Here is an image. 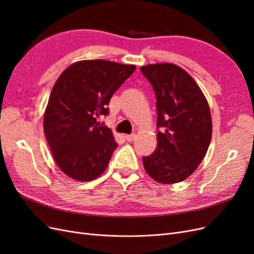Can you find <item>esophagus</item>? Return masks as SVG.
Returning <instances> with one entry per match:
<instances>
[{"label":"esophagus","instance_id":"obj_1","mask_svg":"<svg viewBox=\"0 0 254 254\" xmlns=\"http://www.w3.org/2000/svg\"><path fill=\"white\" fill-rule=\"evenodd\" d=\"M134 137H135V134H126V135H125V139H126V141H128V142L133 141Z\"/></svg>","mask_w":254,"mask_h":254}]
</instances>
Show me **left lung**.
Listing matches in <instances>:
<instances>
[{
	"mask_svg": "<svg viewBox=\"0 0 254 254\" xmlns=\"http://www.w3.org/2000/svg\"><path fill=\"white\" fill-rule=\"evenodd\" d=\"M157 97V149L143 157L146 173L162 184L186 180L201 163L212 137L209 103L193 77L174 64L140 67Z\"/></svg>",
	"mask_w": 254,
	"mask_h": 254,
	"instance_id": "obj_1",
	"label": "left lung"
}]
</instances>
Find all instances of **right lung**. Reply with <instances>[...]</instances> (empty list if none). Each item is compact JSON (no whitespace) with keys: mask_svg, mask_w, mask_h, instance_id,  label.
Instances as JSON below:
<instances>
[{"mask_svg":"<svg viewBox=\"0 0 254 254\" xmlns=\"http://www.w3.org/2000/svg\"><path fill=\"white\" fill-rule=\"evenodd\" d=\"M134 70L133 64L80 60L54 84L43 130L57 166L71 179L91 181L106 171L118 143L97 120L108 114L110 98Z\"/></svg>","mask_w":254,"mask_h":254,"instance_id":"obj_1","label":"right lung"}]
</instances>
